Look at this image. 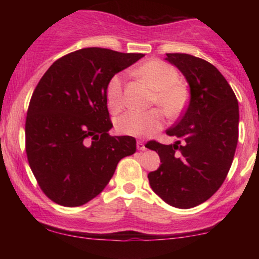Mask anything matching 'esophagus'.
<instances>
[{"label": "esophagus", "instance_id": "esophagus-1", "mask_svg": "<svg viewBox=\"0 0 259 259\" xmlns=\"http://www.w3.org/2000/svg\"><path fill=\"white\" fill-rule=\"evenodd\" d=\"M137 147H138V150H140V151L146 150V146H145V144L143 143V141H138Z\"/></svg>", "mask_w": 259, "mask_h": 259}]
</instances>
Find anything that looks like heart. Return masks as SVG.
I'll return each mask as SVG.
<instances>
[{
  "label": "heart",
  "mask_w": 259,
  "mask_h": 259,
  "mask_svg": "<svg viewBox=\"0 0 259 259\" xmlns=\"http://www.w3.org/2000/svg\"><path fill=\"white\" fill-rule=\"evenodd\" d=\"M137 76L144 81L153 95L152 105H158L168 118L180 115L186 107V87L179 82V74L175 67L161 60H150L136 70ZM108 107L112 112H119L123 107V75L115 74L108 81L106 88ZM160 109L153 108L147 112L130 111L119 116L115 128L120 134L136 138H146L160 131L164 126V116Z\"/></svg>",
  "instance_id": "1"
}]
</instances>
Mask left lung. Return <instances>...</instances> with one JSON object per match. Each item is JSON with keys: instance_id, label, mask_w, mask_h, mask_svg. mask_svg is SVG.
Segmentation results:
<instances>
[{"instance_id": "left-lung-1", "label": "left lung", "mask_w": 259, "mask_h": 259, "mask_svg": "<svg viewBox=\"0 0 259 259\" xmlns=\"http://www.w3.org/2000/svg\"><path fill=\"white\" fill-rule=\"evenodd\" d=\"M190 84V102L176 125L166 131L176 143L155 140L161 165L148 173L152 190L178 208H190L217 192L228 176L238 141V101L231 86L210 62L182 53H168Z\"/></svg>"}]
</instances>
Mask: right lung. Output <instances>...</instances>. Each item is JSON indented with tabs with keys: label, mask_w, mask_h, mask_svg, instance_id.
<instances>
[{
	"label": "right lung",
	"mask_w": 259,
	"mask_h": 259,
	"mask_svg": "<svg viewBox=\"0 0 259 259\" xmlns=\"http://www.w3.org/2000/svg\"><path fill=\"white\" fill-rule=\"evenodd\" d=\"M144 54L83 48L56 60L31 95L26 118V152L46 196L62 206H80L102 192L133 137H112L108 81Z\"/></svg>",
	"instance_id": "add662e5"
}]
</instances>
